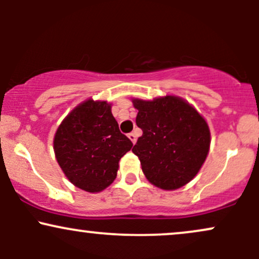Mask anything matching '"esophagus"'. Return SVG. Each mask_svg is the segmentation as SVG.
Returning a JSON list of instances; mask_svg holds the SVG:
<instances>
[{
	"mask_svg": "<svg viewBox=\"0 0 259 259\" xmlns=\"http://www.w3.org/2000/svg\"><path fill=\"white\" fill-rule=\"evenodd\" d=\"M127 138H129L130 140H132L133 144H135V142H136V139H138V134H136L135 132H133V133H130L129 135H127Z\"/></svg>",
	"mask_w": 259,
	"mask_h": 259,
	"instance_id": "esophagus-1",
	"label": "esophagus"
}]
</instances>
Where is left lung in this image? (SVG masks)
Returning <instances> with one entry per match:
<instances>
[{
    "label": "left lung",
    "mask_w": 259,
    "mask_h": 259,
    "mask_svg": "<svg viewBox=\"0 0 259 259\" xmlns=\"http://www.w3.org/2000/svg\"><path fill=\"white\" fill-rule=\"evenodd\" d=\"M136 125L142 130L133 152L150 183L175 190L195 178L209 151L206 120L192 106L175 96L134 100Z\"/></svg>",
    "instance_id": "8db88e82"
}]
</instances>
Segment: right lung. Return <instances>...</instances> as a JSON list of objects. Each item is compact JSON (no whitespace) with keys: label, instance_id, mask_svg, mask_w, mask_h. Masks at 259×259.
<instances>
[{"label":"right lung","instance_id":"add662e5","mask_svg":"<svg viewBox=\"0 0 259 259\" xmlns=\"http://www.w3.org/2000/svg\"><path fill=\"white\" fill-rule=\"evenodd\" d=\"M133 142L120 133L106 101L88 100L58 126L53 141L65 177L79 189L100 192L117 177L119 160Z\"/></svg>","mask_w":259,"mask_h":259}]
</instances>
